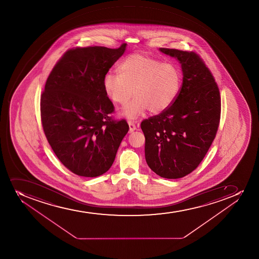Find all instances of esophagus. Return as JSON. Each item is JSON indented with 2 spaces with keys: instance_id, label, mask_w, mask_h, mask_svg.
I'll return each instance as SVG.
<instances>
[{
  "instance_id": "1",
  "label": "esophagus",
  "mask_w": 259,
  "mask_h": 259,
  "mask_svg": "<svg viewBox=\"0 0 259 259\" xmlns=\"http://www.w3.org/2000/svg\"><path fill=\"white\" fill-rule=\"evenodd\" d=\"M128 125H129V133H130V134L134 133L135 130H137L136 125L134 124V122L131 121V120L128 121Z\"/></svg>"
}]
</instances>
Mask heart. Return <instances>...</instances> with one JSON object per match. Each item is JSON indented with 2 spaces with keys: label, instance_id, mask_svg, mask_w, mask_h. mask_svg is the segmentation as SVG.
<instances>
[{
  "label": "heart",
  "instance_id": "obj_1",
  "mask_svg": "<svg viewBox=\"0 0 259 259\" xmlns=\"http://www.w3.org/2000/svg\"><path fill=\"white\" fill-rule=\"evenodd\" d=\"M119 74L106 72L103 77L105 95L115 105H125L121 115L135 119L145 110L156 115L169 109L179 95L182 73L177 65L161 62L143 53L125 57Z\"/></svg>",
  "mask_w": 259,
  "mask_h": 259
}]
</instances>
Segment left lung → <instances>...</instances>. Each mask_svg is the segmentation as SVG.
Wrapping results in <instances>:
<instances>
[{
  "label": "left lung",
  "instance_id": "left-lung-1",
  "mask_svg": "<svg viewBox=\"0 0 259 259\" xmlns=\"http://www.w3.org/2000/svg\"><path fill=\"white\" fill-rule=\"evenodd\" d=\"M182 67V85L171 106L144 120L145 159L159 177L178 179L201 163L212 144L221 118V96L209 70L195 52L159 48Z\"/></svg>",
  "mask_w": 259,
  "mask_h": 259
}]
</instances>
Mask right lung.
Listing matches in <instances>:
<instances>
[{"label":"right lung","mask_w":259,"mask_h":259,"mask_svg":"<svg viewBox=\"0 0 259 259\" xmlns=\"http://www.w3.org/2000/svg\"><path fill=\"white\" fill-rule=\"evenodd\" d=\"M126 48L91 47L65 53L41 95L45 134L60 161L72 173L96 177L108 171L129 125L115 121L103 77Z\"/></svg>","instance_id":"1"}]
</instances>
